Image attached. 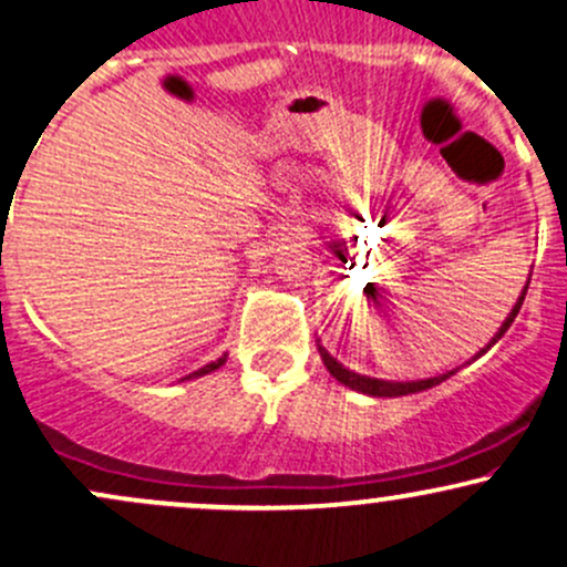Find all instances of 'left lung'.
<instances>
[{"label":"left lung","instance_id":"obj_1","mask_svg":"<svg viewBox=\"0 0 567 567\" xmlns=\"http://www.w3.org/2000/svg\"><path fill=\"white\" fill-rule=\"evenodd\" d=\"M528 285H530V277H528V282H525V288H523V292H520V298H517V303L513 306V311H509V317L504 319V322H502L499 332H496V336L491 338V343L486 346V349H481V353H475V359L483 357V353H486V351L491 349V346H494L496 340H499V338L504 336V332L509 330V324L515 322L517 311H520V306H523V301H525V292H528ZM319 357H322L324 367H327V372H330L332 378L338 380V383L349 385V388H353V391H359V393H367V395H383V399H393V395H409V393H420V391H427V388H433V385L443 383V380H446V378H452V374L456 372V370H452V372H446V374H439V378H427V380H412V383H393V380H378V378H367V374H359V372H351V370H346V367L340 364L338 359H332L330 353H327L324 346H319Z\"/></svg>","mask_w":567,"mask_h":567}]
</instances>
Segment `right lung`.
I'll return each instance as SVG.
<instances>
[{"mask_svg": "<svg viewBox=\"0 0 567 567\" xmlns=\"http://www.w3.org/2000/svg\"><path fill=\"white\" fill-rule=\"evenodd\" d=\"M224 361H227V353H224L221 359H216V361H210V364H206V367H200V370L197 372H193V374H187V378H182V380H193V378H203V374H208V372H214V370H218V367L224 364Z\"/></svg>", "mask_w": 567, "mask_h": 567, "instance_id": "add662e5", "label": "right lung"}]
</instances>
